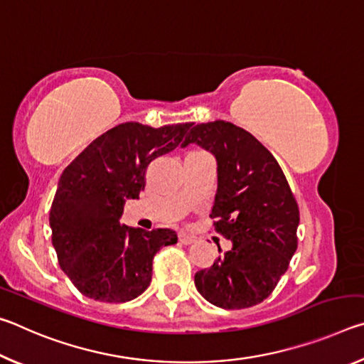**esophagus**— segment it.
<instances>
[{"instance_id": "esophagus-1", "label": "esophagus", "mask_w": 364, "mask_h": 364, "mask_svg": "<svg viewBox=\"0 0 364 364\" xmlns=\"http://www.w3.org/2000/svg\"><path fill=\"white\" fill-rule=\"evenodd\" d=\"M178 241H180L184 245H189V244H193L196 241V237L191 236V234H186V232H180V234H178Z\"/></svg>"}]
</instances>
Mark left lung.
I'll use <instances>...</instances> for the list:
<instances>
[{
	"label": "left lung",
	"mask_w": 364,
	"mask_h": 364,
	"mask_svg": "<svg viewBox=\"0 0 364 364\" xmlns=\"http://www.w3.org/2000/svg\"><path fill=\"white\" fill-rule=\"evenodd\" d=\"M191 143L217 159L210 218L215 231L232 242L210 267L197 271L196 287L215 306H254L274 291L297 250V200L278 160L244 128L225 120L199 123L181 147Z\"/></svg>",
	"instance_id": "8db88e82"
}]
</instances>
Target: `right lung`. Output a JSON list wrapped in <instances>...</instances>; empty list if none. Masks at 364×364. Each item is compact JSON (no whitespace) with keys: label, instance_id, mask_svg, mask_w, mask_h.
I'll list each match as a JSON object with an SVG mask.
<instances>
[{"label":"right lung","instance_id":"1","mask_svg":"<svg viewBox=\"0 0 364 364\" xmlns=\"http://www.w3.org/2000/svg\"><path fill=\"white\" fill-rule=\"evenodd\" d=\"M191 127L120 123L63 171L49 212L53 245L59 267L86 297L107 304L136 299L151 284L154 255L176 244L168 228L146 231L120 218L125 202L139 199L149 164L173 151Z\"/></svg>","mask_w":364,"mask_h":364}]
</instances>
